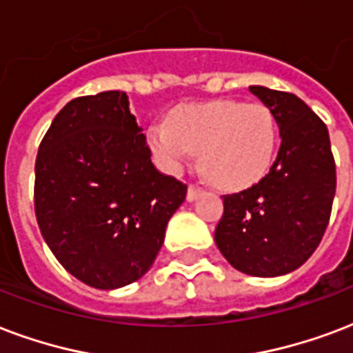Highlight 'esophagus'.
Returning a JSON list of instances; mask_svg holds the SVG:
<instances>
[{
	"instance_id": "1",
	"label": "esophagus",
	"mask_w": 353,
	"mask_h": 353,
	"mask_svg": "<svg viewBox=\"0 0 353 353\" xmlns=\"http://www.w3.org/2000/svg\"><path fill=\"white\" fill-rule=\"evenodd\" d=\"M200 194H201V188L196 187V185H190V187H188V190H187V200L194 201Z\"/></svg>"
}]
</instances>
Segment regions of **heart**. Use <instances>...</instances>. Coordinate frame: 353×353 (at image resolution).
<instances>
[{"instance_id": "obj_1", "label": "heart", "mask_w": 353, "mask_h": 353, "mask_svg": "<svg viewBox=\"0 0 353 353\" xmlns=\"http://www.w3.org/2000/svg\"><path fill=\"white\" fill-rule=\"evenodd\" d=\"M148 142L157 163L179 174L201 150V166L214 185L239 190L255 185L272 165L278 125L261 103L220 99L183 105L153 123Z\"/></svg>"}]
</instances>
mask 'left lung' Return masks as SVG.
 <instances>
[{
  "label": "left lung",
  "instance_id": "1",
  "mask_svg": "<svg viewBox=\"0 0 353 353\" xmlns=\"http://www.w3.org/2000/svg\"><path fill=\"white\" fill-rule=\"evenodd\" d=\"M250 92L276 118L281 146L259 183L224 196L214 242L239 272L276 278L300 268L322 241L337 174L326 123L302 99L257 85Z\"/></svg>",
  "mask_w": 353,
  "mask_h": 353
}]
</instances>
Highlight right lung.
<instances>
[{"label":"right lung","mask_w":353,"mask_h":353,"mask_svg":"<svg viewBox=\"0 0 353 353\" xmlns=\"http://www.w3.org/2000/svg\"><path fill=\"white\" fill-rule=\"evenodd\" d=\"M185 196V183L153 166L120 90L72 99L40 142V233L59 263L94 289H120L152 268Z\"/></svg>","instance_id":"add662e5"}]
</instances>
